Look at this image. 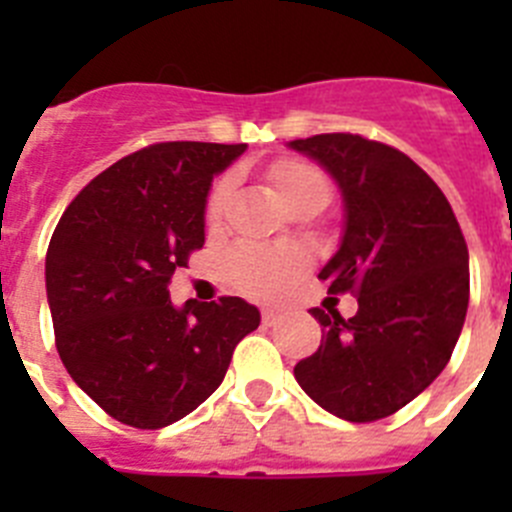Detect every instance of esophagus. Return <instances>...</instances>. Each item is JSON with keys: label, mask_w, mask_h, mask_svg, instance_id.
I'll use <instances>...</instances> for the list:
<instances>
[{"label": "esophagus", "mask_w": 512, "mask_h": 512, "mask_svg": "<svg viewBox=\"0 0 512 512\" xmlns=\"http://www.w3.org/2000/svg\"><path fill=\"white\" fill-rule=\"evenodd\" d=\"M261 320H264V325H277L279 323V312L277 310H264L261 312Z\"/></svg>", "instance_id": "esophagus-1"}]
</instances>
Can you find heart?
<instances>
[{
  "instance_id": "b5f03b06",
  "label": "heart",
  "mask_w": 512,
  "mask_h": 512,
  "mask_svg": "<svg viewBox=\"0 0 512 512\" xmlns=\"http://www.w3.org/2000/svg\"><path fill=\"white\" fill-rule=\"evenodd\" d=\"M269 182L282 200L289 205L310 189H328L325 176L312 164L284 158L269 169ZM230 197V182H217L207 200V220L217 223ZM228 279L243 295L256 300H271L302 277L310 266V256L300 246H238L228 256Z\"/></svg>"
}]
</instances>
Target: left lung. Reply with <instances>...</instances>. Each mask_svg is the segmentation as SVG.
Masks as SVG:
<instances>
[{
  "label": "left lung",
  "instance_id": "obj_1",
  "mask_svg": "<svg viewBox=\"0 0 512 512\" xmlns=\"http://www.w3.org/2000/svg\"><path fill=\"white\" fill-rule=\"evenodd\" d=\"M287 146L341 189V246L318 277L333 295L359 297L348 320L312 307L323 341L295 379L336 418H387L449 364L469 305L467 241L438 184L397 148L351 133Z\"/></svg>",
  "mask_w": 512,
  "mask_h": 512
}]
</instances>
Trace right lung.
Wrapping results in <instances>:
<instances>
[{
	"instance_id": "1",
	"label": "right lung",
	"mask_w": 512,
	"mask_h": 512,
	"mask_svg": "<svg viewBox=\"0 0 512 512\" xmlns=\"http://www.w3.org/2000/svg\"><path fill=\"white\" fill-rule=\"evenodd\" d=\"M246 143H156L76 194L53 230L45 292L66 372L104 413L164 428L220 387L261 312L241 297L187 300L169 282L205 243L212 179Z\"/></svg>"
}]
</instances>
